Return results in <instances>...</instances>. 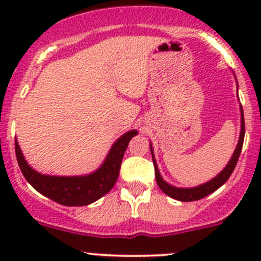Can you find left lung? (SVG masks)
I'll use <instances>...</instances> for the list:
<instances>
[{"mask_svg": "<svg viewBox=\"0 0 261 261\" xmlns=\"http://www.w3.org/2000/svg\"><path fill=\"white\" fill-rule=\"evenodd\" d=\"M233 77L236 78L235 73H233ZM236 84H238V80H236ZM238 91H239V84H238ZM239 97V93H238ZM240 136H239V141L238 145H236L235 150H233V154L231 156V159L228 160V163L226 164V167L218 173L216 177H213L212 179H210L208 181L203 184H199V186L196 187H191V188H181V187H175L169 184L168 181L164 180V178L162 177L159 172V168H158L156 160H155V155H154V149H152V144L150 143V151H151V156H152V162H154V168H155V178H156V183L159 186V188L164 192L167 196L172 197V198L177 199V201H181V202H192V201H197V199H201L203 197L208 196V194L213 193L216 189L220 188L221 186L227 181L230 175L232 174L233 169L236 167V163H238L239 156H240L241 149H243V144H244V138H245V121H244V111L243 107L240 105Z\"/></svg>", "mask_w": 261, "mask_h": 261, "instance_id": "1", "label": "left lung"}]
</instances>
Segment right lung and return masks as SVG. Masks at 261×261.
I'll use <instances>...</instances> for the list:
<instances>
[{"label":"right lung","instance_id":"right-lung-1","mask_svg":"<svg viewBox=\"0 0 261 261\" xmlns=\"http://www.w3.org/2000/svg\"><path fill=\"white\" fill-rule=\"evenodd\" d=\"M136 135L138 130H130L120 136L112 144L103 163L94 172L84 175L41 174L26 162L17 139L15 140V150L23 177L39 193L64 206H87L109 193L115 186L126 147Z\"/></svg>","mask_w":261,"mask_h":261}]
</instances>
